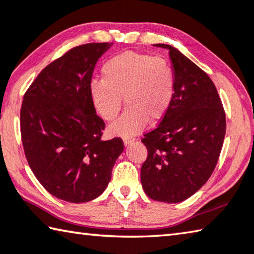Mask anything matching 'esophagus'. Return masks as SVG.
<instances>
[{
	"instance_id": "esophagus-1",
	"label": "esophagus",
	"mask_w": 254,
	"mask_h": 254,
	"mask_svg": "<svg viewBox=\"0 0 254 254\" xmlns=\"http://www.w3.org/2000/svg\"><path fill=\"white\" fill-rule=\"evenodd\" d=\"M133 141H134V139H133V137H128V136H124L123 137V142H124V144H126V145H128Z\"/></svg>"
}]
</instances>
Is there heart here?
<instances>
[{
	"instance_id": "1",
	"label": "heart",
	"mask_w": 254,
	"mask_h": 254,
	"mask_svg": "<svg viewBox=\"0 0 254 254\" xmlns=\"http://www.w3.org/2000/svg\"><path fill=\"white\" fill-rule=\"evenodd\" d=\"M102 80L92 81L90 95L105 121H113L122 108L127 110L110 127L113 135L131 136L141 132L147 121H162L173 103L175 73L167 60L133 51L108 60L101 68Z\"/></svg>"
}]
</instances>
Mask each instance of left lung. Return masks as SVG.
<instances>
[{"mask_svg": "<svg viewBox=\"0 0 254 254\" xmlns=\"http://www.w3.org/2000/svg\"><path fill=\"white\" fill-rule=\"evenodd\" d=\"M175 73L173 103L159 127L146 133L147 158L141 183L152 200L179 203L204 186L218 162L225 135V113L204 71L168 44Z\"/></svg>", "mask_w": 254, "mask_h": 254, "instance_id": "obj_1", "label": "left lung"}]
</instances>
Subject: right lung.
Returning a JSON list of instances; mask_svg holds the SVG:
<instances>
[{
    "label": "right lung",
    "instance_id": "add662e5",
    "mask_svg": "<svg viewBox=\"0 0 254 254\" xmlns=\"http://www.w3.org/2000/svg\"><path fill=\"white\" fill-rule=\"evenodd\" d=\"M112 45L67 51L43 68L23 98L21 135L30 168L45 190L71 203L102 194L124 149L120 137L101 140L105 124L90 95L95 64Z\"/></svg>",
    "mask_w": 254,
    "mask_h": 254
}]
</instances>
